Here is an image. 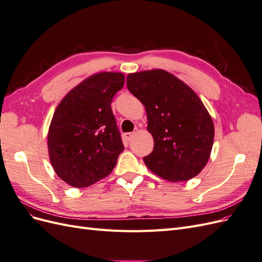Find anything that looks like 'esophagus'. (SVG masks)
Listing matches in <instances>:
<instances>
[{"instance_id":"esophagus-1","label":"esophagus","mask_w":262,"mask_h":262,"mask_svg":"<svg viewBox=\"0 0 262 262\" xmlns=\"http://www.w3.org/2000/svg\"><path fill=\"white\" fill-rule=\"evenodd\" d=\"M133 136H134V132H129V133H125V134H124V138H125L126 140H128V141H130Z\"/></svg>"}]
</instances>
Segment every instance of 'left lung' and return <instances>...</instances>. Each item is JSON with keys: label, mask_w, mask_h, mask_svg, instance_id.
<instances>
[{"label": "left lung", "mask_w": 262, "mask_h": 262, "mask_svg": "<svg viewBox=\"0 0 262 262\" xmlns=\"http://www.w3.org/2000/svg\"><path fill=\"white\" fill-rule=\"evenodd\" d=\"M128 90L145 107L153 152L143 161L166 180L195 177L207 165L214 141V124L202 100L186 83L162 69L130 73Z\"/></svg>", "instance_id": "obj_1"}]
</instances>
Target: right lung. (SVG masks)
Segmentation results:
<instances>
[{
    "instance_id": "obj_1",
    "label": "right lung",
    "mask_w": 262,
    "mask_h": 262,
    "mask_svg": "<svg viewBox=\"0 0 262 262\" xmlns=\"http://www.w3.org/2000/svg\"><path fill=\"white\" fill-rule=\"evenodd\" d=\"M123 84L122 73L93 74L55 108L47 136L49 160L68 185L89 187L115 168L124 146L110 104Z\"/></svg>"
}]
</instances>
